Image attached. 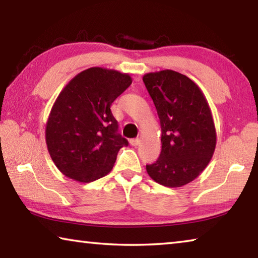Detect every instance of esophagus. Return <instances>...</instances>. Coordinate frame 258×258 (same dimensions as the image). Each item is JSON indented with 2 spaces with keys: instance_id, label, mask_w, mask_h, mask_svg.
Segmentation results:
<instances>
[{
  "instance_id": "esophagus-1",
  "label": "esophagus",
  "mask_w": 258,
  "mask_h": 258,
  "mask_svg": "<svg viewBox=\"0 0 258 258\" xmlns=\"http://www.w3.org/2000/svg\"><path fill=\"white\" fill-rule=\"evenodd\" d=\"M130 143L131 145H132L133 147H137V146H139L140 145V139H132L130 141Z\"/></svg>"
}]
</instances>
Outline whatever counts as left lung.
<instances>
[{"label": "left lung", "mask_w": 258, "mask_h": 258, "mask_svg": "<svg viewBox=\"0 0 258 258\" xmlns=\"http://www.w3.org/2000/svg\"><path fill=\"white\" fill-rule=\"evenodd\" d=\"M143 83L161 127L160 156L147 165V172L164 186L187 184L206 168L215 150L211 108L198 85L177 72L166 69L146 74Z\"/></svg>", "instance_id": "8db88e82"}]
</instances>
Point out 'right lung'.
Masks as SVG:
<instances>
[{"instance_id": "1", "label": "right lung", "mask_w": 258, "mask_h": 258, "mask_svg": "<svg viewBox=\"0 0 258 258\" xmlns=\"http://www.w3.org/2000/svg\"><path fill=\"white\" fill-rule=\"evenodd\" d=\"M131 84L128 74L92 67L63 87L45 128L47 150L63 175L89 183L111 171L128 141L118 133L110 107Z\"/></svg>"}]
</instances>
